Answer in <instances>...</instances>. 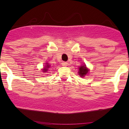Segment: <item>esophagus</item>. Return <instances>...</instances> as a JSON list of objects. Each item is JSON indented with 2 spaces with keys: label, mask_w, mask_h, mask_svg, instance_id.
<instances>
[{
  "label": "esophagus",
  "mask_w": 129,
  "mask_h": 129,
  "mask_svg": "<svg viewBox=\"0 0 129 129\" xmlns=\"http://www.w3.org/2000/svg\"><path fill=\"white\" fill-rule=\"evenodd\" d=\"M67 64H68V63L66 62H62V66H67Z\"/></svg>",
  "instance_id": "obj_1"
}]
</instances>
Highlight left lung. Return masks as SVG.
Returning a JSON list of instances; mask_svg holds the SVG:
<instances>
[{
    "label": "left lung",
    "instance_id": "8db88e82",
    "mask_svg": "<svg viewBox=\"0 0 129 129\" xmlns=\"http://www.w3.org/2000/svg\"><path fill=\"white\" fill-rule=\"evenodd\" d=\"M79 74L81 77H84L85 75H86L87 74H88L89 72V70L86 67V66L84 65V66H80V67L79 68Z\"/></svg>",
    "mask_w": 129,
    "mask_h": 129
}]
</instances>
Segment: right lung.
I'll list each match as a JSON object with an SVG mask.
<instances>
[{
    "instance_id": "right-lung-1",
    "label": "right lung",
    "mask_w": 129,
    "mask_h": 129,
    "mask_svg": "<svg viewBox=\"0 0 129 129\" xmlns=\"http://www.w3.org/2000/svg\"><path fill=\"white\" fill-rule=\"evenodd\" d=\"M50 65H49V63H47L46 65H45V67H44V68L43 69V71H42L44 72H47V71L48 70H49V69L50 68Z\"/></svg>"
}]
</instances>
